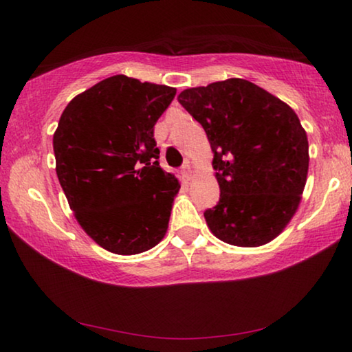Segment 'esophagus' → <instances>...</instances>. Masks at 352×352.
<instances>
[{"label":"esophagus","mask_w":352,"mask_h":352,"mask_svg":"<svg viewBox=\"0 0 352 352\" xmlns=\"http://www.w3.org/2000/svg\"><path fill=\"white\" fill-rule=\"evenodd\" d=\"M181 176L184 177L186 181H189V179H190V176H192V170H190V165H189V163H186V165L181 168Z\"/></svg>","instance_id":"34e87169"}]
</instances>
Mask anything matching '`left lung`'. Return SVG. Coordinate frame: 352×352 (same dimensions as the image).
<instances>
[{
	"instance_id": "obj_1",
	"label": "left lung",
	"mask_w": 352,
	"mask_h": 352,
	"mask_svg": "<svg viewBox=\"0 0 352 352\" xmlns=\"http://www.w3.org/2000/svg\"><path fill=\"white\" fill-rule=\"evenodd\" d=\"M177 100L204 126L219 201L204 216L235 247H261L295 216L309 170V144L290 105L242 78L184 89Z\"/></svg>"
}]
</instances>
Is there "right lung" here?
<instances>
[{"mask_svg":"<svg viewBox=\"0 0 352 352\" xmlns=\"http://www.w3.org/2000/svg\"><path fill=\"white\" fill-rule=\"evenodd\" d=\"M175 96L171 86L115 75L60 115L57 177L78 224L110 253L147 252L165 237L181 184L158 165L153 126Z\"/></svg>","mask_w":352,"mask_h":352,"instance_id":"1","label":"right lung"}]
</instances>
